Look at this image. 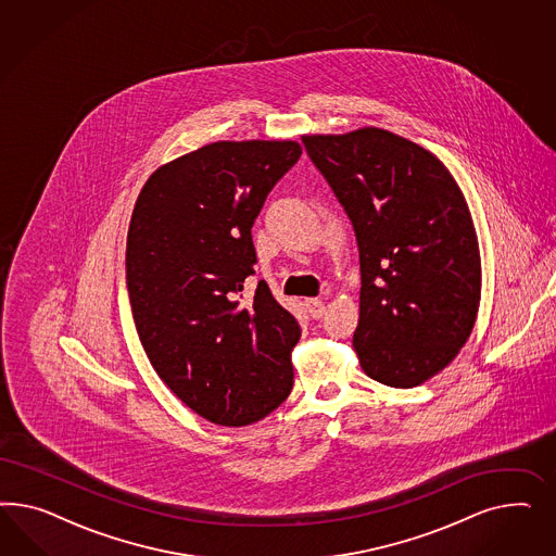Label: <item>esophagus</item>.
<instances>
[{"mask_svg": "<svg viewBox=\"0 0 556 556\" xmlns=\"http://www.w3.org/2000/svg\"><path fill=\"white\" fill-rule=\"evenodd\" d=\"M305 307H307V314L316 320L326 314V305L321 300H305Z\"/></svg>", "mask_w": 556, "mask_h": 556, "instance_id": "34e87169", "label": "esophagus"}]
</instances>
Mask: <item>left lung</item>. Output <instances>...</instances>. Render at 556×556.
Returning a JSON list of instances; mask_svg holds the SVG:
<instances>
[{"label":"left lung","mask_w":556,"mask_h":556,"mask_svg":"<svg viewBox=\"0 0 556 556\" xmlns=\"http://www.w3.org/2000/svg\"><path fill=\"white\" fill-rule=\"evenodd\" d=\"M302 142L353 222L361 367L389 388H416L455 358L477 320L481 256L465 195L432 152L383 128Z\"/></svg>","instance_id":"left-lung-1"}]
</instances>
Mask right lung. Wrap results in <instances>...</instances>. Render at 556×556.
Here are the masks:
<instances>
[{
	"label": "right lung",
	"mask_w": 556,
	"mask_h": 556,
	"mask_svg": "<svg viewBox=\"0 0 556 556\" xmlns=\"http://www.w3.org/2000/svg\"><path fill=\"white\" fill-rule=\"evenodd\" d=\"M302 156L295 140H219L156 168L126 242V286L152 369L219 426L263 420L293 388L300 324L258 281L253 228L270 189Z\"/></svg>",
	"instance_id": "obj_1"
}]
</instances>
